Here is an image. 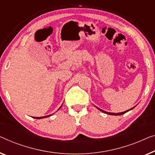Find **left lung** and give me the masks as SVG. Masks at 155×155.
I'll list each match as a JSON object with an SVG mask.
<instances>
[{
  "mask_svg": "<svg viewBox=\"0 0 155 155\" xmlns=\"http://www.w3.org/2000/svg\"><path fill=\"white\" fill-rule=\"evenodd\" d=\"M135 107H136V106H135ZM135 107H132L131 109H130V110H126V111H125V112H120V113H112V112H105V111L102 110H101V109H100V108H98V107H96V108H97V109H98V110H99L100 111H101V112H104V113H105V114H110V115H115V116H116V115H121V114H125L126 112H128V111H129V110H133V109H134V108Z\"/></svg>",
  "mask_w": 155,
  "mask_h": 155,
  "instance_id": "obj_1",
  "label": "left lung"
}]
</instances>
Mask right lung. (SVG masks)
Segmentation results:
<instances>
[{
    "label": "right lung",
    "mask_w": 155,
    "mask_h": 155,
    "mask_svg": "<svg viewBox=\"0 0 155 155\" xmlns=\"http://www.w3.org/2000/svg\"><path fill=\"white\" fill-rule=\"evenodd\" d=\"M62 105H61V107H60V108H59L58 109V110H60V109L61 108V107H62ZM51 115L52 114H50V115H47V116H45V117H34V118H35V119H43V118H46V117H50V116H51Z\"/></svg>",
    "instance_id": "add662e5"
}]
</instances>
